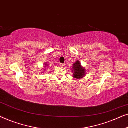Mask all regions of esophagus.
I'll return each instance as SVG.
<instances>
[{"instance_id": "esophagus-1", "label": "esophagus", "mask_w": 128, "mask_h": 128, "mask_svg": "<svg viewBox=\"0 0 128 128\" xmlns=\"http://www.w3.org/2000/svg\"><path fill=\"white\" fill-rule=\"evenodd\" d=\"M60 66H65V64H60Z\"/></svg>"}]
</instances>
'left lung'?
<instances>
[{"instance_id": "obj_1", "label": "left lung", "mask_w": 128, "mask_h": 128, "mask_svg": "<svg viewBox=\"0 0 128 128\" xmlns=\"http://www.w3.org/2000/svg\"><path fill=\"white\" fill-rule=\"evenodd\" d=\"M73 78H81L84 76L85 69L81 66L79 61H77L73 64Z\"/></svg>"}]
</instances>
